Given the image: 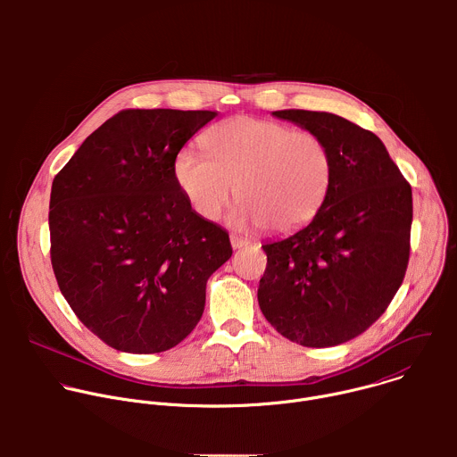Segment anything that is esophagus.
Here are the masks:
<instances>
[{
  "instance_id": "1",
  "label": "esophagus",
  "mask_w": 457,
  "mask_h": 457,
  "mask_svg": "<svg viewBox=\"0 0 457 457\" xmlns=\"http://www.w3.org/2000/svg\"><path fill=\"white\" fill-rule=\"evenodd\" d=\"M229 240H231L233 249H240V247H244V245H247V244H249V240H247V238H244V237H240V235H235V233L229 237Z\"/></svg>"
}]
</instances>
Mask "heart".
Masks as SVG:
<instances>
[{
    "mask_svg": "<svg viewBox=\"0 0 457 457\" xmlns=\"http://www.w3.org/2000/svg\"><path fill=\"white\" fill-rule=\"evenodd\" d=\"M206 154L184 148L173 162L179 189L206 220L220 219L237 187L235 224L289 233L307 224L328 199L333 157L323 139L287 124L233 117L204 136Z\"/></svg>",
    "mask_w": 457,
    "mask_h": 457,
    "instance_id": "obj_1",
    "label": "heart"
}]
</instances>
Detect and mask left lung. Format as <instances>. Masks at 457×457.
Segmentation results:
<instances>
[{
	"label": "left lung",
	"mask_w": 457,
	"mask_h": 457,
	"mask_svg": "<svg viewBox=\"0 0 457 457\" xmlns=\"http://www.w3.org/2000/svg\"><path fill=\"white\" fill-rule=\"evenodd\" d=\"M329 146L333 180L314 219L262 249L258 305L303 347H333L367 331L400 289L411 253L412 189L369 129L328 112L278 110Z\"/></svg>",
	"instance_id": "left-lung-1"
}]
</instances>
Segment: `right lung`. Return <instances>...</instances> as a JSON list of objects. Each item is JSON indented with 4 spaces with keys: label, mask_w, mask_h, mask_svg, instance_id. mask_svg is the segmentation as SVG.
<instances>
[{
    "label": "right lung",
    "mask_w": 457,
    "mask_h": 457,
    "mask_svg": "<svg viewBox=\"0 0 457 457\" xmlns=\"http://www.w3.org/2000/svg\"><path fill=\"white\" fill-rule=\"evenodd\" d=\"M210 110H122L54 177L50 260L76 316L106 345L162 353L199 323L208 278L229 260V235L179 189L180 148Z\"/></svg>",
    "instance_id": "right-lung-1"
}]
</instances>
